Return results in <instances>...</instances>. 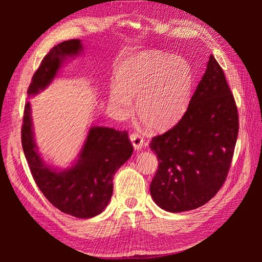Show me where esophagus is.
Returning <instances> with one entry per match:
<instances>
[{"mask_svg": "<svg viewBox=\"0 0 262 262\" xmlns=\"http://www.w3.org/2000/svg\"><path fill=\"white\" fill-rule=\"evenodd\" d=\"M130 140L132 142V145L136 149H141L143 147L144 143H143V138L141 137V134H139L138 132H133L130 134Z\"/></svg>", "mask_w": 262, "mask_h": 262, "instance_id": "1", "label": "esophagus"}]
</instances>
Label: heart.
Segmentation results:
<instances>
[{"label": "heart", "mask_w": 262, "mask_h": 262, "mask_svg": "<svg viewBox=\"0 0 262 262\" xmlns=\"http://www.w3.org/2000/svg\"><path fill=\"white\" fill-rule=\"evenodd\" d=\"M117 85L109 101L126 116L136 99L139 120L147 129L161 131L175 123L186 110L191 92V68L184 59L158 51L140 52L118 69Z\"/></svg>", "instance_id": "1"}]
</instances>
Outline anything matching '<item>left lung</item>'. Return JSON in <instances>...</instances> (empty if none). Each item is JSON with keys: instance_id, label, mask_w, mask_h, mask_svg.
<instances>
[{"instance_id": "left-lung-1", "label": "left lung", "mask_w": 262, "mask_h": 262, "mask_svg": "<svg viewBox=\"0 0 262 262\" xmlns=\"http://www.w3.org/2000/svg\"><path fill=\"white\" fill-rule=\"evenodd\" d=\"M238 136V114L213 55L185 115L149 147L158 168L149 191L158 207L178 213L202 207L223 186Z\"/></svg>"}]
</instances>
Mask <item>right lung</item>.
I'll use <instances>...</instances> for the list:
<instances>
[{"label": "right lung", "instance_id": "add662e5", "mask_svg": "<svg viewBox=\"0 0 262 262\" xmlns=\"http://www.w3.org/2000/svg\"><path fill=\"white\" fill-rule=\"evenodd\" d=\"M82 50L80 39L54 46L31 78L27 91L29 96L43 91L57 76L67 58L75 57ZM21 145L31 175L43 195L63 213L78 219L96 216L105 210L113 194L115 172L133 153L128 132L92 126L74 165L63 170L52 168L38 153L30 102L24 110Z\"/></svg>", "mask_w": 262, "mask_h": 262}]
</instances>
